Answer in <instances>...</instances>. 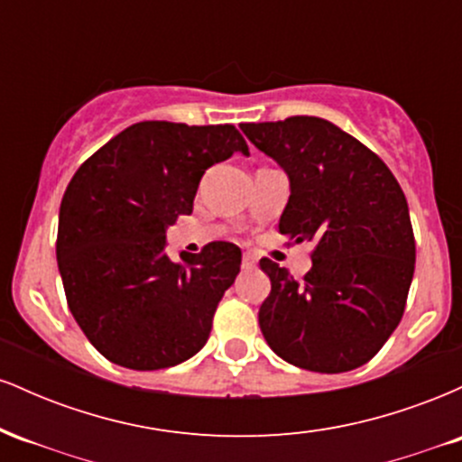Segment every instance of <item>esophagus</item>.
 I'll use <instances>...</instances> for the list:
<instances>
[{"instance_id":"obj_1","label":"esophagus","mask_w":462,"mask_h":462,"mask_svg":"<svg viewBox=\"0 0 462 462\" xmlns=\"http://www.w3.org/2000/svg\"><path fill=\"white\" fill-rule=\"evenodd\" d=\"M241 264H243V269H254L256 267V256H254V254H243Z\"/></svg>"}]
</instances>
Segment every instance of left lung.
<instances>
[{
  "instance_id": "left-lung-1",
  "label": "left lung",
  "mask_w": 462,
  "mask_h": 462,
  "mask_svg": "<svg viewBox=\"0 0 462 462\" xmlns=\"http://www.w3.org/2000/svg\"><path fill=\"white\" fill-rule=\"evenodd\" d=\"M241 130L289 173L280 232L315 243L301 280L261 261L272 280L258 310L263 337L286 363L319 374L369 363L402 321L415 273L404 190L378 153L319 116Z\"/></svg>"
}]
</instances>
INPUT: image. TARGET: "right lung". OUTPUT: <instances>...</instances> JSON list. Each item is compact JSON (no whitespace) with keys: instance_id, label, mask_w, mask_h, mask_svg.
<instances>
[{"instance_id":"add662e5","label":"right lung","mask_w":462,"mask_h":462,"mask_svg":"<svg viewBox=\"0 0 462 462\" xmlns=\"http://www.w3.org/2000/svg\"><path fill=\"white\" fill-rule=\"evenodd\" d=\"M249 153L235 125L141 121L99 147L60 201L56 258L73 319L110 363L167 369L198 354L241 269L235 243L171 261L164 230L193 213L206 169Z\"/></svg>"}]
</instances>
